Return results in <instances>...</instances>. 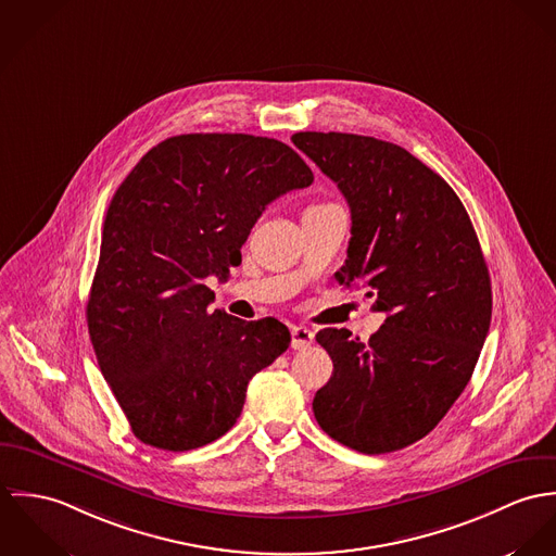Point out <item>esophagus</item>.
<instances>
[{
	"label": "esophagus",
	"mask_w": 556,
	"mask_h": 556,
	"mask_svg": "<svg viewBox=\"0 0 556 556\" xmlns=\"http://www.w3.org/2000/svg\"><path fill=\"white\" fill-rule=\"evenodd\" d=\"M313 343V332L307 326H294L292 328V348L294 350H307Z\"/></svg>",
	"instance_id": "1"
}]
</instances>
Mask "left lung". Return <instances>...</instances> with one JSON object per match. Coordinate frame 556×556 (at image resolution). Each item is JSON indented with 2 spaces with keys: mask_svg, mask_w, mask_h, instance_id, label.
Masks as SVG:
<instances>
[{
  "mask_svg": "<svg viewBox=\"0 0 556 556\" xmlns=\"http://www.w3.org/2000/svg\"><path fill=\"white\" fill-rule=\"evenodd\" d=\"M292 142L352 211L337 281L361 283L388 315L367 343L348 328L317 332L334 370L315 392V420L363 454L407 447L460 396L489 334L493 292L473 224L454 189L399 144L341 131Z\"/></svg>",
  "mask_w": 556,
  "mask_h": 556,
  "instance_id": "left-lung-1",
  "label": "left lung"
}]
</instances>
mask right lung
<instances>
[{"mask_svg":"<svg viewBox=\"0 0 556 556\" xmlns=\"http://www.w3.org/2000/svg\"><path fill=\"white\" fill-rule=\"evenodd\" d=\"M313 184L288 144L181 134L153 147L115 191L87 303L96 358L131 432L186 452L230 431L249 379L290 345L275 317L245 321L204 279H226L266 204Z\"/></svg>","mask_w":556,"mask_h":556,"instance_id":"obj_1","label":"right lung"}]
</instances>
